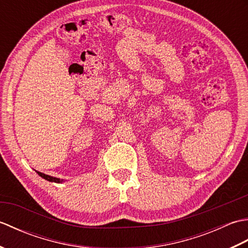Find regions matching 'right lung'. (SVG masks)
<instances>
[{
  "label": "right lung",
  "mask_w": 248,
  "mask_h": 248,
  "mask_svg": "<svg viewBox=\"0 0 248 248\" xmlns=\"http://www.w3.org/2000/svg\"><path fill=\"white\" fill-rule=\"evenodd\" d=\"M37 173H38V175H39L40 177H43L44 179H46V180L51 181V182H56V183H60V182H62V180H60L59 178L51 177V176H49V175H46V173H43V172H40V171H37Z\"/></svg>",
  "instance_id": "1"
}]
</instances>
